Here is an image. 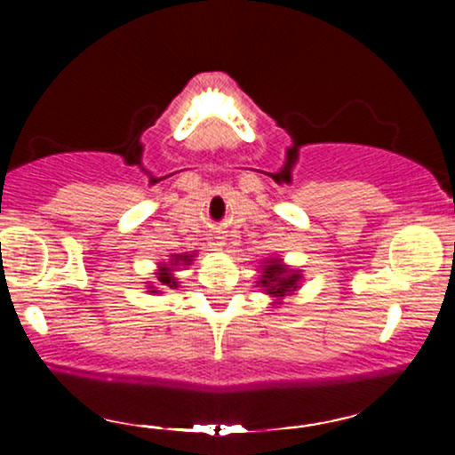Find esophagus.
<instances>
[{
	"label": "esophagus",
	"mask_w": 455,
	"mask_h": 455,
	"mask_svg": "<svg viewBox=\"0 0 455 455\" xmlns=\"http://www.w3.org/2000/svg\"><path fill=\"white\" fill-rule=\"evenodd\" d=\"M213 246H215V248L223 246V235H215V238H213Z\"/></svg>",
	"instance_id": "34e87169"
}]
</instances>
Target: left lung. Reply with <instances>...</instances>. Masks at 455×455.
Returning <instances> with one entry per match:
<instances>
[{
  "instance_id": "left-lung-1",
  "label": "left lung",
  "mask_w": 455,
  "mask_h": 455,
  "mask_svg": "<svg viewBox=\"0 0 455 455\" xmlns=\"http://www.w3.org/2000/svg\"><path fill=\"white\" fill-rule=\"evenodd\" d=\"M259 282L257 288L265 291L267 296H271V307L277 308L282 307L283 300L288 296H294L302 285V271L296 267H290L283 263V259L269 257L259 265Z\"/></svg>"
}]
</instances>
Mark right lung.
I'll use <instances>...</instances> for the list:
<instances>
[{"label": "right lung", "instance_id": "obj_1", "mask_svg": "<svg viewBox=\"0 0 455 455\" xmlns=\"http://www.w3.org/2000/svg\"><path fill=\"white\" fill-rule=\"evenodd\" d=\"M196 257V251L192 252H182V254H172L167 259V263H159L157 269H155V282H148L147 291L148 294H164L165 290H178L180 282L176 277V271L182 269V267L192 265V260Z\"/></svg>", "mask_w": 455, "mask_h": 455}]
</instances>
